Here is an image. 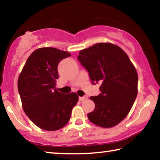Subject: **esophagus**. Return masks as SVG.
I'll list each match as a JSON object with an SVG mask.
<instances>
[{"label":"esophagus","mask_w":160,"mask_h":160,"mask_svg":"<svg viewBox=\"0 0 160 160\" xmlns=\"http://www.w3.org/2000/svg\"><path fill=\"white\" fill-rule=\"evenodd\" d=\"M88 99V96L87 95H85V96H83V97H79V100L80 102H82V101H84V100H85V99Z\"/></svg>","instance_id":"34e87169"}]
</instances>
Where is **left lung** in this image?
I'll return each instance as SVG.
<instances>
[{
	"label": "left lung",
	"instance_id": "1",
	"mask_svg": "<svg viewBox=\"0 0 160 160\" xmlns=\"http://www.w3.org/2000/svg\"><path fill=\"white\" fill-rule=\"evenodd\" d=\"M78 60L93 85L102 82L101 93L90 97L95 108L88 113L89 120L103 128L117 125L128 115L138 94V77L128 56L118 46L98 43L80 51Z\"/></svg>",
	"mask_w": 160,
	"mask_h": 160
}]
</instances>
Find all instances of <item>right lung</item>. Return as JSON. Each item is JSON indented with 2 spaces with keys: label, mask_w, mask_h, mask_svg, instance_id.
Instances as JSON below:
<instances>
[{
  "label": "right lung",
  "mask_w": 160,
  "mask_h": 160,
  "mask_svg": "<svg viewBox=\"0 0 160 160\" xmlns=\"http://www.w3.org/2000/svg\"><path fill=\"white\" fill-rule=\"evenodd\" d=\"M70 56L52 47L35 50L28 58L18 78V88L25 114L46 131H56L68 122L78 101L75 93L63 94L56 89L58 66Z\"/></svg>",
  "instance_id": "obj_1"
}]
</instances>
